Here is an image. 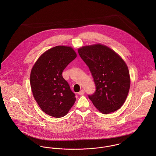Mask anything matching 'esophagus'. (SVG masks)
I'll return each mask as SVG.
<instances>
[{"mask_svg":"<svg viewBox=\"0 0 156 156\" xmlns=\"http://www.w3.org/2000/svg\"><path fill=\"white\" fill-rule=\"evenodd\" d=\"M85 94V90L83 89H82L80 92H79V95H83Z\"/></svg>","mask_w":156,"mask_h":156,"instance_id":"esophagus-1","label":"esophagus"}]
</instances>
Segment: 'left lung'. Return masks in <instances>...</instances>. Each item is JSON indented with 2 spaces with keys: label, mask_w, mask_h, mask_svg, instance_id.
I'll list each match as a JSON object with an SVG mask.
<instances>
[{
  "label": "left lung",
  "mask_w": 156,
  "mask_h": 156,
  "mask_svg": "<svg viewBox=\"0 0 156 156\" xmlns=\"http://www.w3.org/2000/svg\"><path fill=\"white\" fill-rule=\"evenodd\" d=\"M89 67L95 84V92L89 95L95 107L104 114L118 110L124 103L130 87L128 67L113 50L97 44L78 49Z\"/></svg>",
  "instance_id": "1"
}]
</instances>
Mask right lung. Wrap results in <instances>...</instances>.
Returning <instances> with one entry per match:
<instances>
[{
  "label": "right lung",
  "mask_w": 156,
  "mask_h": 156,
  "mask_svg": "<svg viewBox=\"0 0 156 156\" xmlns=\"http://www.w3.org/2000/svg\"><path fill=\"white\" fill-rule=\"evenodd\" d=\"M76 57L72 47L58 45L45 51L32 68L30 83L34 97L51 116H64L76 101L75 94L62 73Z\"/></svg>",
  "instance_id": "right-lung-1"
}]
</instances>
